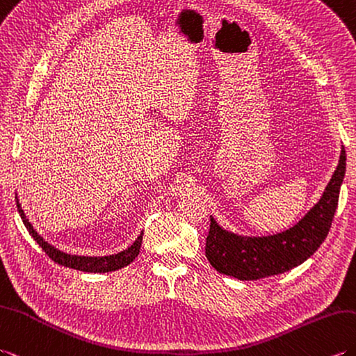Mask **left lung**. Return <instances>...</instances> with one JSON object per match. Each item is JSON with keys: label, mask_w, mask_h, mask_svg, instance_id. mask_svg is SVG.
<instances>
[{"label": "left lung", "mask_w": 356, "mask_h": 356, "mask_svg": "<svg viewBox=\"0 0 356 356\" xmlns=\"http://www.w3.org/2000/svg\"><path fill=\"white\" fill-rule=\"evenodd\" d=\"M346 175V150L323 195L299 222L280 234L245 236L222 229L211 217L206 238V258L221 275L239 280H256L291 270L316 253L325 241L337 211L340 188Z\"/></svg>", "instance_id": "left-lung-1"}]
</instances>
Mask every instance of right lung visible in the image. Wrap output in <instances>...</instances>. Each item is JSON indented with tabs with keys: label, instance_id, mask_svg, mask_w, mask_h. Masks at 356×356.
Segmentation results:
<instances>
[{
	"label": "right lung",
	"instance_id": "1",
	"mask_svg": "<svg viewBox=\"0 0 356 356\" xmlns=\"http://www.w3.org/2000/svg\"><path fill=\"white\" fill-rule=\"evenodd\" d=\"M16 198V206H18V212L26 225L27 230L30 232V235L33 236V239L42 247V250L51 258L54 262L60 264L63 267H68L72 270H80V271H86V273H109V271H115L127 267L130 262H134L136 256L139 254V249L140 244H143V235L144 232H140L139 236L135 239V243L131 244L130 247H127L126 250H122L120 253L115 254H109V256H79V254H70L65 253L59 249H56L54 245L49 244L48 241L40 236L38 234V230L33 227L31 222L29 221V218L24 213L18 195H15Z\"/></svg>",
	"mask_w": 356,
	"mask_h": 356
}]
</instances>
